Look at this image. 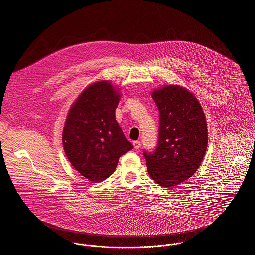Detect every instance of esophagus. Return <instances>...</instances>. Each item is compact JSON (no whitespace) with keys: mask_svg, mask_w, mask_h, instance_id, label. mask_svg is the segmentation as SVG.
<instances>
[{"mask_svg":"<svg viewBox=\"0 0 255 255\" xmlns=\"http://www.w3.org/2000/svg\"><path fill=\"white\" fill-rule=\"evenodd\" d=\"M133 144H134L135 149H138V148L140 147V145H141V143H140V141H139V140H135V141H133Z\"/></svg>","mask_w":255,"mask_h":255,"instance_id":"1","label":"esophagus"}]
</instances>
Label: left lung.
Instances as JSON below:
<instances>
[{
  "instance_id": "obj_1",
  "label": "left lung",
  "mask_w": 255,
  "mask_h": 255,
  "mask_svg": "<svg viewBox=\"0 0 255 255\" xmlns=\"http://www.w3.org/2000/svg\"><path fill=\"white\" fill-rule=\"evenodd\" d=\"M159 111L158 141L143 150L149 176L164 187L175 186L196 173L208 145L207 122L200 103L181 86L154 91Z\"/></svg>"
}]
</instances>
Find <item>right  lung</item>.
Here are the masks:
<instances>
[{
	"instance_id": "right-lung-1",
	"label": "right lung",
	"mask_w": 255,
	"mask_h": 255,
	"mask_svg": "<svg viewBox=\"0 0 255 255\" xmlns=\"http://www.w3.org/2000/svg\"><path fill=\"white\" fill-rule=\"evenodd\" d=\"M119 94L109 81L88 86L70 109L63 146L72 166L90 181L111 176L118 159L134 146L116 120Z\"/></svg>"
}]
</instances>
